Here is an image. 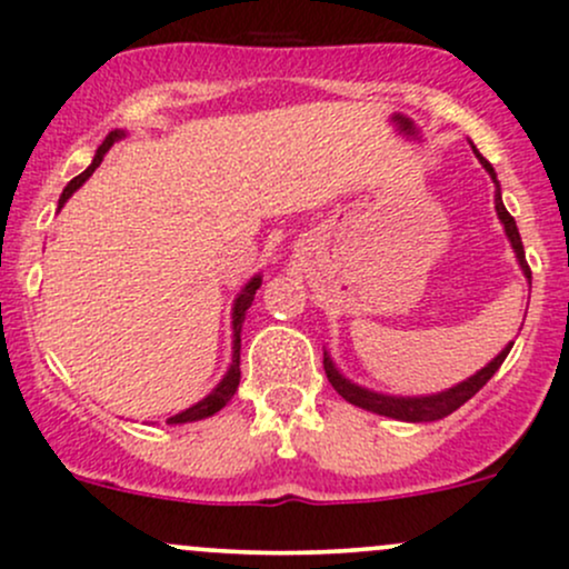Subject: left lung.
<instances>
[{
    "instance_id": "left-lung-1",
    "label": "left lung",
    "mask_w": 569,
    "mask_h": 569,
    "mask_svg": "<svg viewBox=\"0 0 569 569\" xmlns=\"http://www.w3.org/2000/svg\"><path fill=\"white\" fill-rule=\"evenodd\" d=\"M473 151H476V148H473ZM476 157H479V162L485 164V170L492 176V181H496V170H492V164L487 162V159L481 157L479 151H476ZM496 211H498V217H501L503 228H507L509 242H512L515 252H518V261H520V267H523L526 278H531V269H529V263H526V250H523V242H520L518 226H515V217L509 214L507 209H503L501 192L496 194ZM509 349H512V347L503 349V352L498 355L492 363H487L485 369L476 371L470 380H465L457 388H449V391L435 393V396H382V393H375V391H366V388H360V386H355V382L343 380V377L338 375L336 366H332V360L327 358V355H325V375H327V380H330V386L336 388V391L341 393L343 399L349 401V405L363 407V410L377 412V416L399 418V421H438V418H446L449 412H455L457 407H462L465 401L470 399V396H476L481 391V388L487 386V380H490V377L496 375L498 369H501L503 360H507Z\"/></svg>"
}]
</instances>
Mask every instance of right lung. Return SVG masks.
I'll list each match as a JSON object with an SVG mask.
<instances>
[{"instance_id": "obj_1", "label": "right lung", "mask_w": 569, "mask_h": 569, "mask_svg": "<svg viewBox=\"0 0 569 569\" xmlns=\"http://www.w3.org/2000/svg\"><path fill=\"white\" fill-rule=\"evenodd\" d=\"M120 137H123V131H109L107 140L101 142L99 151H96L93 164H90V168L84 170V173H79L77 178H73V181H68V187L62 189V194H60V206L66 203V200L71 198V194L77 192V189L82 187V183L88 181L90 176H93V170L99 168L101 159H104V153L109 151V148H112V142H118V140H120ZM258 286H261V278H252L250 283L244 286V289H242V295L237 297V302H233V363H231V369H228V375L222 377L220 386H217L214 391H211L209 396H206L203 401H198V405L189 407V410H183V412H178V416L168 418V423H187V421H200V418L214 416V412H217V410H222V407H226L228 401H231V396L237 393V388H239V377H242V371H239V347H242V338H239V332H242L244 311H248V308L252 306V297H256V289H258Z\"/></svg>"}]
</instances>
